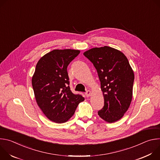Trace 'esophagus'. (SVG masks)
I'll return each mask as SVG.
<instances>
[{"mask_svg":"<svg viewBox=\"0 0 160 160\" xmlns=\"http://www.w3.org/2000/svg\"><path fill=\"white\" fill-rule=\"evenodd\" d=\"M85 96H86L87 97H89V96H91V94H92V92H91L90 90H87V92H85Z\"/></svg>","mask_w":160,"mask_h":160,"instance_id":"34e87169","label":"esophagus"}]
</instances>
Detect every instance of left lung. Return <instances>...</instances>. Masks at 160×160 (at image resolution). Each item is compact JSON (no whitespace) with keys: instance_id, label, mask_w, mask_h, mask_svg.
Listing matches in <instances>:
<instances>
[{"instance_id":"8db88e82","label":"left lung","mask_w":160,"mask_h":160,"mask_svg":"<svg viewBox=\"0 0 160 160\" xmlns=\"http://www.w3.org/2000/svg\"><path fill=\"white\" fill-rule=\"evenodd\" d=\"M83 55L96 68L104 99L99 116L108 123L121 119L132 99L134 73L121 51L104 46L89 49Z\"/></svg>"}]
</instances>
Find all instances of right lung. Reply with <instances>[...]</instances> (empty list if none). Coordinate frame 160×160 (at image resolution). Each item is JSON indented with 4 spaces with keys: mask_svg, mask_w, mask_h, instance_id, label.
I'll use <instances>...</instances> for the list:
<instances>
[{
    "mask_svg": "<svg viewBox=\"0 0 160 160\" xmlns=\"http://www.w3.org/2000/svg\"><path fill=\"white\" fill-rule=\"evenodd\" d=\"M80 52L74 49H55L42 57L36 65L32 79L35 99L52 122H67L84 101L81 95L72 93L67 72L68 64Z\"/></svg>",
    "mask_w": 160,
    "mask_h": 160,
    "instance_id": "1",
    "label": "right lung"
}]
</instances>
